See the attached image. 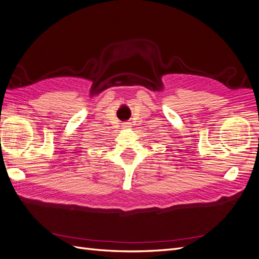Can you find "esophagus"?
I'll return each instance as SVG.
<instances>
[{
  "label": "esophagus",
  "mask_w": 259,
  "mask_h": 259,
  "mask_svg": "<svg viewBox=\"0 0 259 259\" xmlns=\"http://www.w3.org/2000/svg\"><path fill=\"white\" fill-rule=\"evenodd\" d=\"M131 126V123L130 122H124L123 123V127L124 128H127V127H130Z\"/></svg>",
  "instance_id": "obj_1"
}]
</instances>
